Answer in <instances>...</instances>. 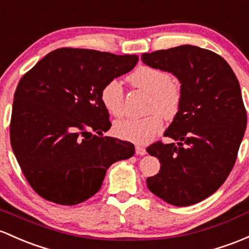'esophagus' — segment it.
<instances>
[{"instance_id":"1","label":"esophagus","mask_w":249,"mask_h":249,"mask_svg":"<svg viewBox=\"0 0 249 249\" xmlns=\"http://www.w3.org/2000/svg\"><path fill=\"white\" fill-rule=\"evenodd\" d=\"M135 152H136V154H139V156H145V154H146V148L143 146L136 145L135 146Z\"/></svg>"}]
</instances>
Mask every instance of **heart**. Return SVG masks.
I'll return each mask as SVG.
<instances>
[{
	"label": "heart",
	"mask_w": 249,
	"mask_h": 249,
	"mask_svg": "<svg viewBox=\"0 0 249 249\" xmlns=\"http://www.w3.org/2000/svg\"><path fill=\"white\" fill-rule=\"evenodd\" d=\"M171 79L172 77L170 72L154 66L142 65L133 71L128 81L133 87L151 93L149 110L154 113L141 119L130 117L115 122V134L124 140L145 143L162 127L161 114L167 120L177 116L183 101V93L178 83ZM101 101L109 114L116 117L121 116L124 110L121 83L115 79L107 83L101 91Z\"/></svg>",
	"instance_id": "b5f03b06"
}]
</instances>
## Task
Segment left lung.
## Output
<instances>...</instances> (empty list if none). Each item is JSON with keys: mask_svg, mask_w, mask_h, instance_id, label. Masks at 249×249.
I'll list each match as a JSON object with an SVG mask.
<instances>
[{"mask_svg": "<svg viewBox=\"0 0 249 249\" xmlns=\"http://www.w3.org/2000/svg\"><path fill=\"white\" fill-rule=\"evenodd\" d=\"M141 60L177 77L183 101L164 135L147 147L160 171L149 191L176 207L196 204L224 183L236 160L247 113L234 71L221 55L192 45L143 53Z\"/></svg>", "mask_w": 249, "mask_h": 249, "instance_id": "left-lung-1", "label": "left lung"}]
</instances>
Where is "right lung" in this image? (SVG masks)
Here are the masks:
<instances>
[{"mask_svg":"<svg viewBox=\"0 0 249 249\" xmlns=\"http://www.w3.org/2000/svg\"><path fill=\"white\" fill-rule=\"evenodd\" d=\"M136 54L58 49L18 82L10 143L29 185L42 198L74 205L93 196L107 170L135 153L134 145L99 135L110 129L101 91L134 69Z\"/></svg>","mask_w":249,"mask_h":249,"instance_id":"add662e5","label":"right lung"}]
</instances>
